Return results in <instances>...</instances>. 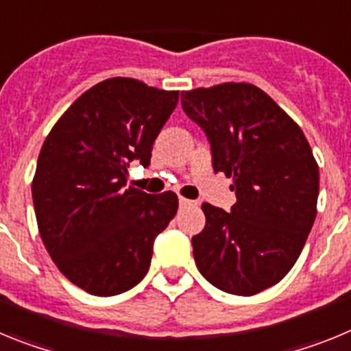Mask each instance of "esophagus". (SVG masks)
<instances>
[{"label": "esophagus", "mask_w": 351, "mask_h": 351, "mask_svg": "<svg viewBox=\"0 0 351 351\" xmlns=\"http://www.w3.org/2000/svg\"><path fill=\"white\" fill-rule=\"evenodd\" d=\"M193 200H188V198L184 197H179V206L181 207H186V206H193Z\"/></svg>", "instance_id": "esophagus-1"}]
</instances>
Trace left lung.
<instances>
[{
    "instance_id": "left-lung-1",
    "label": "left lung",
    "mask_w": 351,
    "mask_h": 351,
    "mask_svg": "<svg viewBox=\"0 0 351 351\" xmlns=\"http://www.w3.org/2000/svg\"><path fill=\"white\" fill-rule=\"evenodd\" d=\"M181 104L237 198L230 213L202 204L195 263L219 290L255 295L283 280L311 232L320 186L313 151L288 114L251 84L182 91Z\"/></svg>"
}]
</instances>
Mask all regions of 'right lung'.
I'll list each match as a JSON object with an SVG mask.
<instances>
[{"mask_svg":"<svg viewBox=\"0 0 351 351\" xmlns=\"http://www.w3.org/2000/svg\"><path fill=\"white\" fill-rule=\"evenodd\" d=\"M179 91L116 77L93 86L54 125L31 184L40 237L61 272L91 295L144 280L154 239L178 213L172 191L128 188V167H147Z\"/></svg>","mask_w":351,"mask_h":351,"instance_id":"right-lung-1","label":"right lung"}]
</instances>
